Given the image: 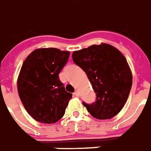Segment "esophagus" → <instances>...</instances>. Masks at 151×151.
I'll list each match as a JSON object with an SVG mask.
<instances>
[{"instance_id": "34e87169", "label": "esophagus", "mask_w": 151, "mask_h": 151, "mask_svg": "<svg viewBox=\"0 0 151 151\" xmlns=\"http://www.w3.org/2000/svg\"><path fill=\"white\" fill-rule=\"evenodd\" d=\"M74 95H75V96H76V97H79V96H80V93H79V92L76 90V91H75V93H74Z\"/></svg>"}]
</instances>
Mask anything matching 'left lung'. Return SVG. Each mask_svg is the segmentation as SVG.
<instances>
[{"label":"left lung","mask_w":151,"mask_h":151,"mask_svg":"<svg viewBox=\"0 0 151 151\" xmlns=\"http://www.w3.org/2000/svg\"><path fill=\"white\" fill-rule=\"evenodd\" d=\"M72 59L86 73L96 93L93 103L83 101L88 111L98 119L117 115L126 103L132 84L124 56L112 45L101 44L75 51Z\"/></svg>","instance_id":"left-lung-1"}]
</instances>
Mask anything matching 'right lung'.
Wrapping results in <instances>:
<instances>
[{
	"instance_id": "obj_1",
	"label": "right lung",
	"mask_w": 151,
	"mask_h": 151,
	"mask_svg": "<svg viewBox=\"0 0 151 151\" xmlns=\"http://www.w3.org/2000/svg\"><path fill=\"white\" fill-rule=\"evenodd\" d=\"M70 52L38 49L27 56L19 73L18 91L22 105L36 121L54 124L65 114L72 94L59 80Z\"/></svg>"
}]
</instances>
